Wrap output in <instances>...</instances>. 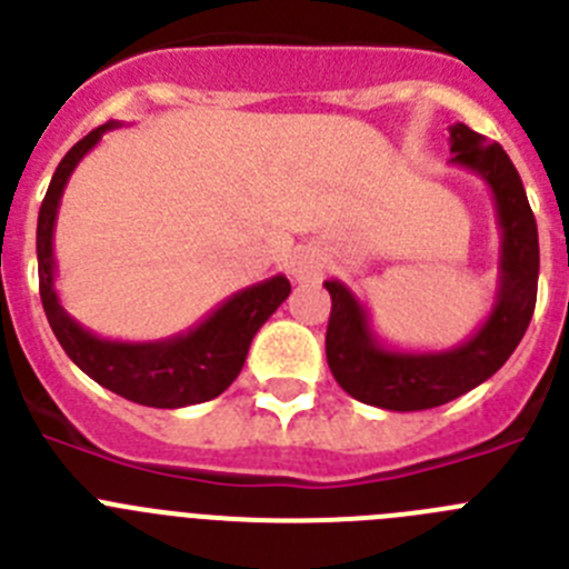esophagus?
I'll use <instances>...</instances> for the list:
<instances>
[{
  "mask_svg": "<svg viewBox=\"0 0 569 569\" xmlns=\"http://www.w3.org/2000/svg\"><path fill=\"white\" fill-rule=\"evenodd\" d=\"M321 270H325V256L319 248H299L290 261V273L299 284H310V281H319Z\"/></svg>",
  "mask_w": 569,
  "mask_h": 569,
  "instance_id": "1",
  "label": "esophagus"
}]
</instances>
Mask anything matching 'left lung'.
Instances as JSON below:
<instances>
[{"label": "left lung", "mask_w": 569, "mask_h": 569, "mask_svg": "<svg viewBox=\"0 0 569 569\" xmlns=\"http://www.w3.org/2000/svg\"><path fill=\"white\" fill-rule=\"evenodd\" d=\"M450 162L472 170L496 199L501 228L499 293L490 316L465 345L439 353L390 350L370 328V313L339 279L325 281L330 301L328 365L345 393L396 413L430 410L459 399L490 379L512 356L536 310L539 290V230L525 184L499 142L467 124H450Z\"/></svg>", "instance_id": "1"}]
</instances>
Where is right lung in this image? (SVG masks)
<instances>
[{
    "mask_svg": "<svg viewBox=\"0 0 569 569\" xmlns=\"http://www.w3.org/2000/svg\"><path fill=\"white\" fill-rule=\"evenodd\" d=\"M108 122L90 130L64 153L57 173L50 179L44 202L39 208L37 259H39V296L50 330L59 339L70 361L84 370L93 381L113 390L122 399L144 407H188L202 405L224 393L241 373L248 359L250 341L259 328L276 313L290 296V281L284 276L264 279L253 288L222 301L208 319H202L188 333L159 341H110L99 339L79 325L62 308L57 293V261H53V228H57L59 202L70 173L82 162V156L97 148L102 133L113 130Z\"/></svg>",
    "mask_w": 569,
    "mask_h": 569,
    "instance_id": "obj_1",
    "label": "right lung"
}]
</instances>
